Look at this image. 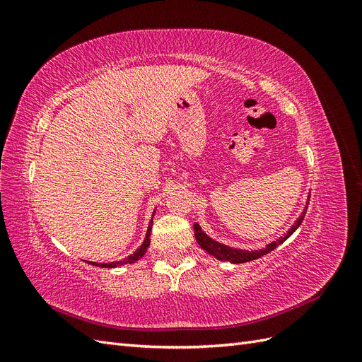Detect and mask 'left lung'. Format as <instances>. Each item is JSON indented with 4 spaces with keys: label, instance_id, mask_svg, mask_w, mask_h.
I'll return each instance as SVG.
<instances>
[{
    "label": "left lung",
    "instance_id": "1",
    "mask_svg": "<svg viewBox=\"0 0 362 362\" xmlns=\"http://www.w3.org/2000/svg\"><path fill=\"white\" fill-rule=\"evenodd\" d=\"M308 204H310V196H308V202H306L305 210L302 211V214H300V217L298 218V221L294 222V225L288 229L287 234L284 235V237H281L279 240H276V242L269 243L266 247H262V249H258V250H243V249L229 247V246L218 243V242H216V240L208 237V235L202 231L201 226H199L198 223L193 225L196 242H198L199 246H201L204 250H206L210 255L216 257L217 259H221V261H229V262H233V264H238V262H247V261H252V259L261 258V257L267 255L269 252H272L273 249H276L281 243L286 242V240L296 231V229H298V228L300 226V223H302V221H303V217H305V214H306V208H308Z\"/></svg>",
    "mask_w": 362,
    "mask_h": 362
}]
</instances>
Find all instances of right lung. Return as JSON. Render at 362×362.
I'll return each instance as SVG.
<instances>
[{
    "instance_id": "add662e5",
    "label": "right lung",
    "mask_w": 362,
    "mask_h": 362,
    "mask_svg": "<svg viewBox=\"0 0 362 362\" xmlns=\"http://www.w3.org/2000/svg\"><path fill=\"white\" fill-rule=\"evenodd\" d=\"M154 214H156V211H154ZM154 214H152V217H154ZM151 229H152V218H151V222H149V226H148V231H146V237L144 240V243H141V246L134 252V254H131L125 259L116 261V262H89V264L96 266V267H105V269H113V267L124 266V264H133V262H136L137 259H140L141 257L146 254L148 246L151 243Z\"/></svg>"
}]
</instances>
